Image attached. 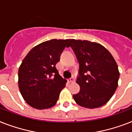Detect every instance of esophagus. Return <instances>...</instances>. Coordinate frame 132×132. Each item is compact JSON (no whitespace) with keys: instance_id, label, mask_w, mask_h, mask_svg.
<instances>
[{"instance_id":"34e87169","label":"esophagus","mask_w":132,"mask_h":132,"mask_svg":"<svg viewBox=\"0 0 132 132\" xmlns=\"http://www.w3.org/2000/svg\"><path fill=\"white\" fill-rule=\"evenodd\" d=\"M68 83H73V82H75V79L73 78H70L68 80Z\"/></svg>"}]
</instances>
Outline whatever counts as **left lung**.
Here are the masks:
<instances>
[{"label":"left lung","mask_w":132,"mask_h":132,"mask_svg":"<svg viewBox=\"0 0 132 132\" xmlns=\"http://www.w3.org/2000/svg\"><path fill=\"white\" fill-rule=\"evenodd\" d=\"M71 47L79 63L80 86L74 94L76 103L87 109H96L110 100L118 86L119 71L111 53L100 44L89 40L70 39Z\"/></svg>","instance_id":"1"}]
</instances>
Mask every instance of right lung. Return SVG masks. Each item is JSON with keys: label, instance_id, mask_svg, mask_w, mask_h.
Here are the masks:
<instances>
[{"label": "right lung", "instance_id": "obj_1", "mask_svg": "<svg viewBox=\"0 0 132 132\" xmlns=\"http://www.w3.org/2000/svg\"><path fill=\"white\" fill-rule=\"evenodd\" d=\"M70 39H51L29 51L18 71V85L23 100L39 110L53 107L67 82L55 65Z\"/></svg>", "mask_w": 132, "mask_h": 132}]
</instances>
